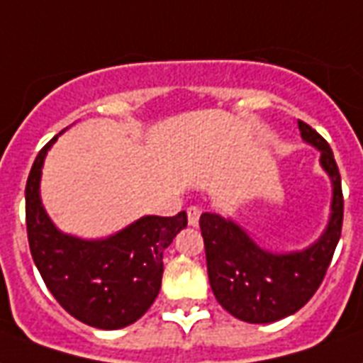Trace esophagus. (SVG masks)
Here are the masks:
<instances>
[{"instance_id": "esophagus-1", "label": "esophagus", "mask_w": 363, "mask_h": 363, "mask_svg": "<svg viewBox=\"0 0 363 363\" xmlns=\"http://www.w3.org/2000/svg\"><path fill=\"white\" fill-rule=\"evenodd\" d=\"M202 210L199 206H189L187 208V221L191 227L199 225V218H201Z\"/></svg>"}]
</instances>
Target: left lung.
Listing matches in <instances>:
<instances>
[{"instance_id":"obj_1","label":"left lung","mask_w":363,"mask_h":363,"mask_svg":"<svg viewBox=\"0 0 363 363\" xmlns=\"http://www.w3.org/2000/svg\"><path fill=\"white\" fill-rule=\"evenodd\" d=\"M301 138L320 151L331 179L330 220L318 240L294 252H271L220 213L204 212L201 231L210 286L218 303L248 324H271L297 313L324 280L342 227V191L333 151L318 132L299 121Z\"/></svg>"}]
</instances>
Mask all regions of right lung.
<instances>
[{"instance_id": "obj_1", "label": "right lung", "mask_w": 363, "mask_h": 363, "mask_svg": "<svg viewBox=\"0 0 363 363\" xmlns=\"http://www.w3.org/2000/svg\"><path fill=\"white\" fill-rule=\"evenodd\" d=\"M60 134L39 151L28 176L30 252L49 291L74 318L98 330H121L142 318L159 296L162 252L187 227V213L143 216L106 238H79L60 231L39 191L45 157Z\"/></svg>"}]
</instances>
